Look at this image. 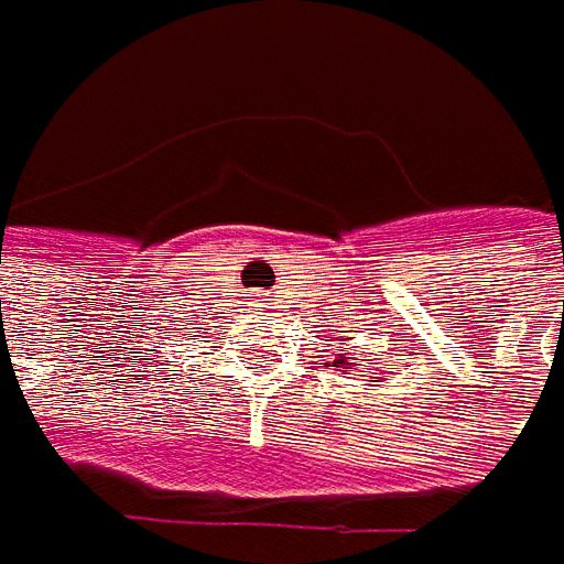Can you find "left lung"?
Here are the masks:
<instances>
[{"label": "left lung", "mask_w": 564, "mask_h": 564, "mask_svg": "<svg viewBox=\"0 0 564 564\" xmlns=\"http://www.w3.org/2000/svg\"><path fill=\"white\" fill-rule=\"evenodd\" d=\"M346 366H349V362H346Z\"/></svg>", "instance_id": "8db88e82"}]
</instances>
